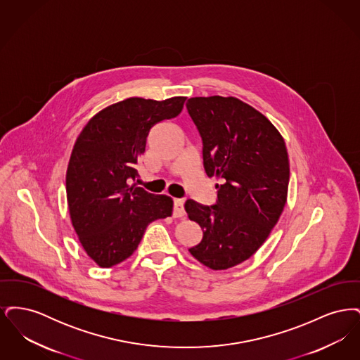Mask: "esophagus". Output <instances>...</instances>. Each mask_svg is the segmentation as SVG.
I'll return each mask as SVG.
<instances>
[{
    "mask_svg": "<svg viewBox=\"0 0 360 360\" xmlns=\"http://www.w3.org/2000/svg\"><path fill=\"white\" fill-rule=\"evenodd\" d=\"M174 217H185V207L182 200H174Z\"/></svg>",
    "mask_w": 360,
    "mask_h": 360,
    "instance_id": "obj_1",
    "label": "esophagus"
}]
</instances>
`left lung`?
Segmentation results:
<instances>
[{"instance_id":"obj_1","label":"left lung","mask_w":360,"mask_h":360,"mask_svg":"<svg viewBox=\"0 0 360 360\" xmlns=\"http://www.w3.org/2000/svg\"><path fill=\"white\" fill-rule=\"evenodd\" d=\"M186 106L202 137L205 172L220 179L216 205L185 204L204 232L188 251L206 267L226 270L252 257L278 223L288 201L289 154L273 122L236 97H193Z\"/></svg>"}]
</instances>
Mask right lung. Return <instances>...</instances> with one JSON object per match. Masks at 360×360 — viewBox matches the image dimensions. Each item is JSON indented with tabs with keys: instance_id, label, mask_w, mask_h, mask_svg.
I'll return each instance as SVG.
<instances>
[{
	"instance_id": "obj_1",
	"label": "right lung",
	"mask_w": 360,
	"mask_h": 360,
	"mask_svg": "<svg viewBox=\"0 0 360 360\" xmlns=\"http://www.w3.org/2000/svg\"><path fill=\"white\" fill-rule=\"evenodd\" d=\"M186 97H131L96 113L77 139L66 172L70 219L87 257L116 266L136 251L150 223L172 216V200L131 184L156 124L176 117Z\"/></svg>"
}]
</instances>
